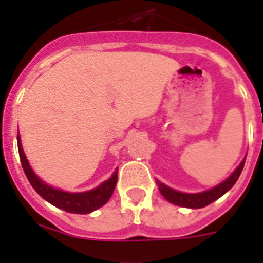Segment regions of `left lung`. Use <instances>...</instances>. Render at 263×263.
<instances>
[{"mask_svg":"<svg viewBox=\"0 0 263 263\" xmlns=\"http://www.w3.org/2000/svg\"><path fill=\"white\" fill-rule=\"evenodd\" d=\"M246 164V157L243 158L239 166H237L235 171L232 172V175L227 177L224 181H221L220 184H217L210 190H206V191L202 192H194V194H190V192H181L177 191L175 188H171L166 184L161 183L160 180H156L157 185H158V190H160L161 195L164 196L165 199L171 202V203L176 204V206H181V208H188V209H200L208 206V204L213 203L214 200H217L218 198L227 194V192L231 190V188L235 185V183L239 179L241 171L245 168Z\"/></svg>","mask_w":263,"mask_h":263,"instance_id":"1","label":"left lung"}]
</instances>
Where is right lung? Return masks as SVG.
Here are the masks:
<instances>
[{"label":"right lung","instance_id":"obj_1","mask_svg":"<svg viewBox=\"0 0 263 263\" xmlns=\"http://www.w3.org/2000/svg\"><path fill=\"white\" fill-rule=\"evenodd\" d=\"M17 147L22 166L32 188L42 196L43 199L47 200L49 203H51L55 208L65 210L68 213H75V214H88L97 209L102 208L103 204L110 199L111 194L116 188V183H117L119 168H116L113 175L107 180H105L103 183L99 184L98 187L83 192H68L61 190V188H55L50 184H47L34 172V169L31 168L30 162L24 154L20 135H17Z\"/></svg>","mask_w":263,"mask_h":263}]
</instances>
